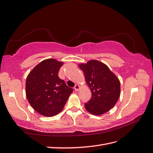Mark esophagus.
Instances as JSON below:
<instances>
[{
    "label": "esophagus",
    "instance_id": "1",
    "mask_svg": "<svg viewBox=\"0 0 153 153\" xmlns=\"http://www.w3.org/2000/svg\"><path fill=\"white\" fill-rule=\"evenodd\" d=\"M79 88H80V87H79V85H76L75 87H74V90H75L76 91H79Z\"/></svg>",
    "mask_w": 153,
    "mask_h": 153
}]
</instances>
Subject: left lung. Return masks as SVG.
<instances>
[{
  "mask_svg": "<svg viewBox=\"0 0 153 153\" xmlns=\"http://www.w3.org/2000/svg\"><path fill=\"white\" fill-rule=\"evenodd\" d=\"M92 93L91 100L85 108L93 115H100L114 107L120 94L119 79L108 66L97 60L79 65Z\"/></svg>",
  "mask_w": 153,
  "mask_h": 153,
  "instance_id": "obj_1",
  "label": "left lung"
}]
</instances>
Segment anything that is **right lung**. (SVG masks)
I'll use <instances>...</instances> for the list:
<instances>
[{"instance_id": "obj_1", "label": "right lung", "mask_w": 153, "mask_h": 153, "mask_svg": "<svg viewBox=\"0 0 153 153\" xmlns=\"http://www.w3.org/2000/svg\"><path fill=\"white\" fill-rule=\"evenodd\" d=\"M63 62L48 59L40 62L28 74L26 96L33 108L40 115L52 117L63 109L73 89L58 76Z\"/></svg>"}]
</instances>
